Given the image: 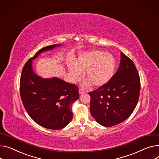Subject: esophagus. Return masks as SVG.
<instances>
[{
    "mask_svg": "<svg viewBox=\"0 0 159 159\" xmlns=\"http://www.w3.org/2000/svg\"><path fill=\"white\" fill-rule=\"evenodd\" d=\"M79 92V94H82L85 93V91H84V89H82V88H80Z\"/></svg>",
    "mask_w": 159,
    "mask_h": 159,
    "instance_id": "1",
    "label": "esophagus"
}]
</instances>
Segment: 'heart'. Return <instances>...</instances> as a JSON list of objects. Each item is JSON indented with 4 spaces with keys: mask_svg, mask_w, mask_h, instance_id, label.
<instances>
[{
    "mask_svg": "<svg viewBox=\"0 0 159 159\" xmlns=\"http://www.w3.org/2000/svg\"><path fill=\"white\" fill-rule=\"evenodd\" d=\"M116 69V61L110 53L92 50L81 53L76 63L70 62L68 70L73 82H77L86 70L87 79L84 85L101 87L107 84L112 78Z\"/></svg>",
    "mask_w": 159,
    "mask_h": 159,
    "instance_id": "b5f03b06",
    "label": "heart"
}]
</instances>
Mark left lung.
Here are the masks:
<instances>
[{"label":"left lung","mask_w":159,"mask_h":159,"mask_svg":"<svg viewBox=\"0 0 159 159\" xmlns=\"http://www.w3.org/2000/svg\"><path fill=\"white\" fill-rule=\"evenodd\" d=\"M140 88V78L134 63L121 52L120 66L112 79L89 93L92 116L104 126L121 123L134 111Z\"/></svg>","instance_id":"left-lung-1"}]
</instances>
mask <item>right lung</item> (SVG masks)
Returning a JSON list of instances; mask_svg holds the SVG:
<instances>
[{
    "mask_svg": "<svg viewBox=\"0 0 159 159\" xmlns=\"http://www.w3.org/2000/svg\"><path fill=\"white\" fill-rule=\"evenodd\" d=\"M61 45H52L38 51L25 64L20 81L21 99L30 117L40 126L52 130L65 127L72 120L71 105L79 98V88L57 77L37 75L32 63L41 53Z\"/></svg>",
    "mask_w": 159,
    "mask_h": 159,
    "instance_id": "1",
    "label": "right lung"
}]
</instances>
